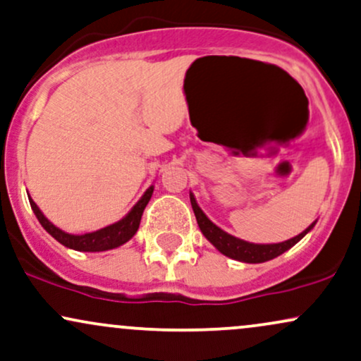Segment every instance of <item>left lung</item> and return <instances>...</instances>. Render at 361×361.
Returning a JSON list of instances; mask_svg holds the SVG:
<instances>
[{"mask_svg": "<svg viewBox=\"0 0 361 361\" xmlns=\"http://www.w3.org/2000/svg\"><path fill=\"white\" fill-rule=\"evenodd\" d=\"M189 196L194 214H196L199 230L202 231V235L206 236L207 241H209L218 252H221L223 255L230 257L233 260L245 262V264H264V262H269L275 257L282 255L283 252H287V250L294 247L298 241L302 240L316 224V221L309 224L306 230L299 233L298 236H294V238L290 240L281 241V243H250V241L236 238V236H233L230 233L223 231L219 226H216V224L204 214V211L199 207L194 194L189 192Z\"/></svg>", "mask_w": 361, "mask_h": 361, "instance_id": "left-lung-1", "label": "left lung"}]
</instances>
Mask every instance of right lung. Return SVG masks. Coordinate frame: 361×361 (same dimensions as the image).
<instances>
[{
	"label": "right lung",
	"instance_id": "1",
	"mask_svg": "<svg viewBox=\"0 0 361 361\" xmlns=\"http://www.w3.org/2000/svg\"><path fill=\"white\" fill-rule=\"evenodd\" d=\"M152 194H154V185H150L145 190L140 201L130 209V213L121 218L120 221L109 224V226L101 228V230L92 231V233H84V235H72V233L62 231L61 228L55 226L54 223H50L45 218V214L42 213L40 207L33 202L32 197L30 199V206H32L33 213H35L37 219L40 221L44 230L52 235L59 243H62L63 247L78 250V252H106V250H113L125 245L126 241L133 238L135 233L138 231L140 219H142L143 209H145L148 201H150Z\"/></svg>",
	"mask_w": 361,
	"mask_h": 361
}]
</instances>
